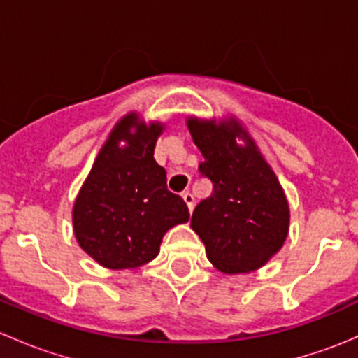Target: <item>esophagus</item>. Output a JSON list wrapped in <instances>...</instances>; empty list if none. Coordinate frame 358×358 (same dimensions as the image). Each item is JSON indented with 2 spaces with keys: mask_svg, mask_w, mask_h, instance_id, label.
<instances>
[{
  "mask_svg": "<svg viewBox=\"0 0 358 358\" xmlns=\"http://www.w3.org/2000/svg\"><path fill=\"white\" fill-rule=\"evenodd\" d=\"M182 197H183V201H185V204H187V208H189V211H192V209H194V196H192V194H190L189 190H187V192L182 194Z\"/></svg>",
  "mask_w": 358,
  "mask_h": 358,
  "instance_id": "34e87169",
  "label": "esophagus"
}]
</instances>
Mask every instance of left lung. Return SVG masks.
<instances>
[{"label": "left lung", "instance_id": "obj_1", "mask_svg": "<svg viewBox=\"0 0 358 358\" xmlns=\"http://www.w3.org/2000/svg\"><path fill=\"white\" fill-rule=\"evenodd\" d=\"M194 143L204 161L202 176L213 194L196 206L190 227L209 262L223 273H246L265 265L289 230V204L268 162L234 117L216 122L189 117ZM245 147L236 143V138Z\"/></svg>", "mask_w": 358, "mask_h": 358}]
</instances>
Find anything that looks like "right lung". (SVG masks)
<instances>
[{
  "label": "right lung",
  "instance_id": "add662e5",
  "mask_svg": "<svg viewBox=\"0 0 358 358\" xmlns=\"http://www.w3.org/2000/svg\"><path fill=\"white\" fill-rule=\"evenodd\" d=\"M164 126L124 115L83 183L72 223L79 246L102 266L136 268L154 259L171 227L189 222V208L166 187V169L154 159ZM126 141L124 148L120 142Z\"/></svg>",
  "mask_w": 358,
  "mask_h": 358
}]
</instances>
